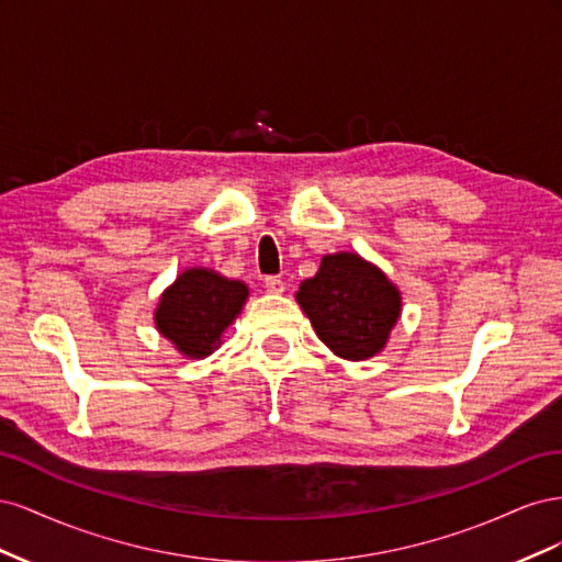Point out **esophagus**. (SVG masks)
Instances as JSON below:
<instances>
[{
  "label": "esophagus",
  "instance_id": "34e87169",
  "mask_svg": "<svg viewBox=\"0 0 562 562\" xmlns=\"http://www.w3.org/2000/svg\"><path fill=\"white\" fill-rule=\"evenodd\" d=\"M265 288H267L269 293H277L279 295V293H283L285 285H283V281L279 277H267L265 279Z\"/></svg>",
  "mask_w": 562,
  "mask_h": 562
}]
</instances>
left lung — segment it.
I'll use <instances>...</instances> for the list:
<instances>
[{"instance_id":"1","label":"left lung","mask_w":562,"mask_h":562,"mask_svg":"<svg viewBox=\"0 0 562 562\" xmlns=\"http://www.w3.org/2000/svg\"><path fill=\"white\" fill-rule=\"evenodd\" d=\"M318 339L339 359L366 361L384 349L401 316V293L384 271L356 252L323 255L297 291Z\"/></svg>"}]
</instances>
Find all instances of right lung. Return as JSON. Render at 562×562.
Masks as SVG:
<instances>
[{"mask_svg":"<svg viewBox=\"0 0 562 562\" xmlns=\"http://www.w3.org/2000/svg\"><path fill=\"white\" fill-rule=\"evenodd\" d=\"M246 300V283L220 277L206 267L184 269L159 300L157 330L171 339L180 353L206 359L220 347L223 333L241 314Z\"/></svg>","mask_w":562,"mask_h":562,"instance_id":"right-lung-1","label":"right lung"}]
</instances>
